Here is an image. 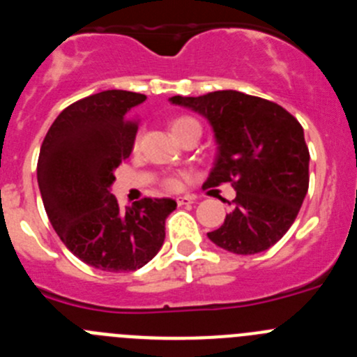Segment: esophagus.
<instances>
[{"label":"esophagus","instance_id":"esophagus-1","mask_svg":"<svg viewBox=\"0 0 357 357\" xmlns=\"http://www.w3.org/2000/svg\"><path fill=\"white\" fill-rule=\"evenodd\" d=\"M195 202V198L193 197H181V198H176V204H178V206H191V204H193Z\"/></svg>","mask_w":357,"mask_h":357}]
</instances>
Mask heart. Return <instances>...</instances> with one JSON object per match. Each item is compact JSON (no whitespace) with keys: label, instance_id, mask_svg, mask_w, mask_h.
<instances>
[{"label":"heart","instance_id":"obj_1","mask_svg":"<svg viewBox=\"0 0 357 357\" xmlns=\"http://www.w3.org/2000/svg\"><path fill=\"white\" fill-rule=\"evenodd\" d=\"M169 128H172V132L175 134L176 139H184L185 135L191 134V132H198V134H202L200 123H198L195 118H191V116H181V118H175L172 123H169ZM137 144H139V134L135 135V139H134L135 148H137ZM182 178H184L182 173H172V175H166L162 178V188L168 189V191H178L182 185Z\"/></svg>","mask_w":357,"mask_h":357}]
</instances>
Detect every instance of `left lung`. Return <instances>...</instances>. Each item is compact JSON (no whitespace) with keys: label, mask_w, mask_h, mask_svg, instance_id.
I'll return each instance as SVG.
<instances>
[{"label":"left lung","mask_w":357,"mask_h":357,"mask_svg":"<svg viewBox=\"0 0 357 357\" xmlns=\"http://www.w3.org/2000/svg\"><path fill=\"white\" fill-rule=\"evenodd\" d=\"M172 102L213 125L218 155L204 188L229 182L236 189L225 222L207 232L211 241L243 255L273 247L293 225L309 188L301 123L277 103L239 91L173 96Z\"/></svg>","instance_id":"1"}]
</instances>
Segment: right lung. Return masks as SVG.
Segmentation results:
<instances>
[{
	"mask_svg": "<svg viewBox=\"0 0 357 357\" xmlns=\"http://www.w3.org/2000/svg\"><path fill=\"white\" fill-rule=\"evenodd\" d=\"M144 100L112 89L71 103L50 127L37 160L53 229L78 259L103 272H134L153 259L176 209L172 198H141L121 209L109 191L134 146L137 121L128 114Z\"/></svg>",
	"mask_w": 357,
	"mask_h": 357,
	"instance_id": "add662e5",
	"label": "right lung"
}]
</instances>
